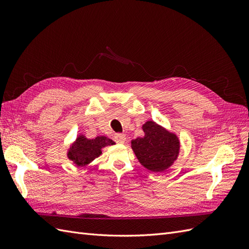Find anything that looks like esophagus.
<instances>
[{
  "label": "esophagus",
  "instance_id": "1",
  "mask_svg": "<svg viewBox=\"0 0 249 249\" xmlns=\"http://www.w3.org/2000/svg\"><path fill=\"white\" fill-rule=\"evenodd\" d=\"M114 140L117 143H124V141L126 140V137H125V135H124V134H116L114 136Z\"/></svg>",
  "mask_w": 249,
  "mask_h": 249
}]
</instances>
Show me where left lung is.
<instances>
[{
	"label": "left lung",
	"instance_id": "1",
	"mask_svg": "<svg viewBox=\"0 0 249 249\" xmlns=\"http://www.w3.org/2000/svg\"><path fill=\"white\" fill-rule=\"evenodd\" d=\"M144 137L132 140V148L139 162L153 172H163L177 160L178 138L149 120L142 125Z\"/></svg>",
	"mask_w": 249,
	"mask_h": 249
}]
</instances>
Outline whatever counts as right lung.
Returning <instances> with one entry per match:
<instances>
[{"instance_id": "add662e5", "label": "right lung", "mask_w": 249, "mask_h": 249, "mask_svg": "<svg viewBox=\"0 0 249 249\" xmlns=\"http://www.w3.org/2000/svg\"><path fill=\"white\" fill-rule=\"evenodd\" d=\"M113 144H115V142L105 136L87 139L85 136L80 135L71 146L67 156L78 166H84L93 161L95 158L100 157L103 147Z\"/></svg>"}]
</instances>
